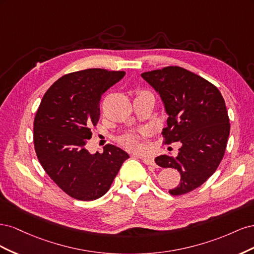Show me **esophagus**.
<instances>
[{
  "label": "esophagus",
  "instance_id": "esophagus-1",
  "mask_svg": "<svg viewBox=\"0 0 254 254\" xmlns=\"http://www.w3.org/2000/svg\"><path fill=\"white\" fill-rule=\"evenodd\" d=\"M142 161L147 165H151V166H156V163H155V160H153L152 158H142Z\"/></svg>",
  "mask_w": 254,
  "mask_h": 254
}]
</instances>
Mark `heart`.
<instances>
[{
	"label": "heart",
	"instance_id": "1",
	"mask_svg": "<svg viewBox=\"0 0 254 254\" xmlns=\"http://www.w3.org/2000/svg\"><path fill=\"white\" fill-rule=\"evenodd\" d=\"M145 93V92H141L140 94ZM123 144H124L127 148L131 149V150H139L140 149V144H139V137L134 134H130L126 135L122 139Z\"/></svg>",
	"mask_w": 254,
	"mask_h": 254
}]
</instances>
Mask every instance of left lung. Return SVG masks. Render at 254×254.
<instances>
[{"instance_id":"8db88e82","label":"left lung","mask_w":254,"mask_h":254,"mask_svg":"<svg viewBox=\"0 0 254 254\" xmlns=\"http://www.w3.org/2000/svg\"><path fill=\"white\" fill-rule=\"evenodd\" d=\"M141 76L160 94L168 114L164 143L182 144L177 157L161 155L155 161L181 175L179 186L170 194H187L209 179L224 158L230 134L225 99L213 83L180 66Z\"/></svg>"}]
</instances>
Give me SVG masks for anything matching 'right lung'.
<instances>
[{
  "label": "right lung",
  "instance_id": "1",
  "mask_svg": "<svg viewBox=\"0 0 254 254\" xmlns=\"http://www.w3.org/2000/svg\"><path fill=\"white\" fill-rule=\"evenodd\" d=\"M125 76L124 71L87 68L66 74L44 94L34 121L38 160L65 194L82 201L104 196L128 153L106 145L90 153L86 144L99 120L102 95Z\"/></svg>",
  "mask_w": 254,
  "mask_h": 254
}]
</instances>
